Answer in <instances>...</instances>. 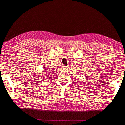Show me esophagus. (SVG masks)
Wrapping results in <instances>:
<instances>
[{
	"label": "esophagus",
	"instance_id": "obj_1",
	"mask_svg": "<svg viewBox=\"0 0 125 125\" xmlns=\"http://www.w3.org/2000/svg\"><path fill=\"white\" fill-rule=\"evenodd\" d=\"M68 67H67V66H64V68H65V69H67V68H68Z\"/></svg>",
	"mask_w": 125,
	"mask_h": 125
}]
</instances>
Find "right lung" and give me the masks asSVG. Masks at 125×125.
<instances>
[{"mask_svg":"<svg viewBox=\"0 0 125 125\" xmlns=\"http://www.w3.org/2000/svg\"><path fill=\"white\" fill-rule=\"evenodd\" d=\"M45 73H46V72H45ZM45 75H47V74H45Z\"/></svg>","mask_w":125,"mask_h":125,"instance_id":"1","label":"right lung"}]
</instances>
